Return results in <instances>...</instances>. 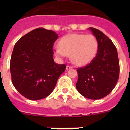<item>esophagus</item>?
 Listing matches in <instances>:
<instances>
[{
  "label": "esophagus",
  "mask_w": 130,
  "mask_h": 130,
  "mask_svg": "<svg viewBox=\"0 0 130 130\" xmlns=\"http://www.w3.org/2000/svg\"><path fill=\"white\" fill-rule=\"evenodd\" d=\"M72 68H73V67H72V66H70V65H67V66H66V70H70V69H72Z\"/></svg>",
  "instance_id": "1"
}]
</instances>
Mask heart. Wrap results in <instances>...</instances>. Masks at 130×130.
Here are the masks:
<instances>
[{
  "label": "heart",
  "mask_w": 130,
  "mask_h": 130,
  "mask_svg": "<svg viewBox=\"0 0 130 130\" xmlns=\"http://www.w3.org/2000/svg\"><path fill=\"white\" fill-rule=\"evenodd\" d=\"M98 42L92 34H70L65 36L55 48V54L60 58L70 56L73 64L83 66L90 62L98 51Z\"/></svg>",
  "instance_id": "b5f03b06"
}]
</instances>
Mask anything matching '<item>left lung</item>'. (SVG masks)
<instances>
[{
	"mask_svg": "<svg viewBox=\"0 0 130 130\" xmlns=\"http://www.w3.org/2000/svg\"><path fill=\"white\" fill-rule=\"evenodd\" d=\"M88 29L96 36L98 48L90 64L77 69L76 88L84 97L98 100L107 96L115 87L119 77V61L112 41L99 30Z\"/></svg>",
	"mask_w": 130,
	"mask_h": 130,
	"instance_id": "8db88e82",
	"label": "left lung"
}]
</instances>
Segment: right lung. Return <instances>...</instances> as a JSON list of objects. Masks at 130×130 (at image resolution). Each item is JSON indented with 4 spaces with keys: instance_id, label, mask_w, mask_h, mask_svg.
<instances>
[{
    "instance_id": "right-lung-1",
    "label": "right lung",
    "mask_w": 130,
    "mask_h": 130,
    "mask_svg": "<svg viewBox=\"0 0 130 130\" xmlns=\"http://www.w3.org/2000/svg\"><path fill=\"white\" fill-rule=\"evenodd\" d=\"M58 38L54 31L38 28L15 45L10 60L11 80L24 97L31 100L47 97L65 71V64H57L53 60V46Z\"/></svg>"
}]
</instances>
